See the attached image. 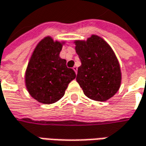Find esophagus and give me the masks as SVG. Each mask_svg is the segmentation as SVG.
Segmentation results:
<instances>
[{
    "label": "esophagus",
    "mask_w": 146,
    "mask_h": 146,
    "mask_svg": "<svg viewBox=\"0 0 146 146\" xmlns=\"http://www.w3.org/2000/svg\"><path fill=\"white\" fill-rule=\"evenodd\" d=\"M73 69L74 70V71H75V73H78V68H77V66H73Z\"/></svg>",
    "instance_id": "esophagus-1"
}]
</instances>
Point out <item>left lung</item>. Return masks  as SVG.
Instances as JSON below:
<instances>
[{"label":"left lung","instance_id":"1","mask_svg":"<svg viewBox=\"0 0 146 146\" xmlns=\"http://www.w3.org/2000/svg\"><path fill=\"white\" fill-rule=\"evenodd\" d=\"M75 43L82 63L76 80L85 95L99 102L111 98L121 82L119 64L112 49L97 35Z\"/></svg>","mask_w":146,"mask_h":146}]
</instances>
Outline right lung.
I'll return each instance as SVG.
<instances>
[{"label":"right lung","instance_id":"right-lung-1","mask_svg":"<svg viewBox=\"0 0 146 146\" xmlns=\"http://www.w3.org/2000/svg\"><path fill=\"white\" fill-rule=\"evenodd\" d=\"M62 44L50 37L43 38L35 49L26 73V85L30 94L38 102L50 104L64 94L76 78L73 69L60 57Z\"/></svg>","mask_w":146,"mask_h":146}]
</instances>
